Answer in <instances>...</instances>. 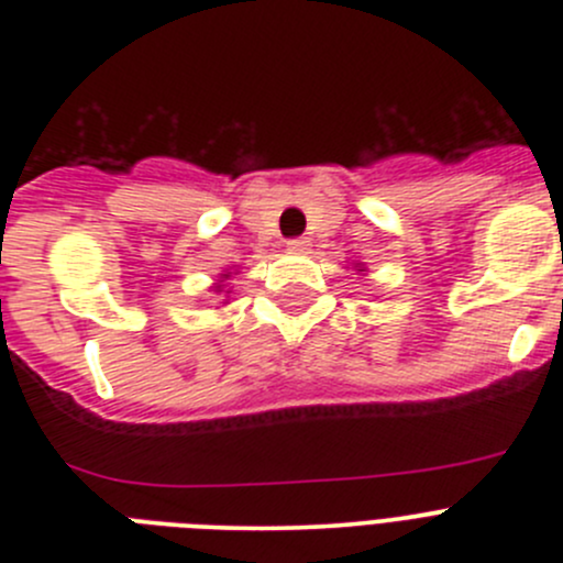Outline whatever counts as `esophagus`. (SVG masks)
<instances>
[{
  "label": "esophagus",
  "mask_w": 563,
  "mask_h": 563,
  "mask_svg": "<svg viewBox=\"0 0 563 563\" xmlns=\"http://www.w3.org/2000/svg\"><path fill=\"white\" fill-rule=\"evenodd\" d=\"M310 247V242L305 236H297V239H288V250L291 253H305V250Z\"/></svg>",
  "instance_id": "esophagus-1"
}]
</instances>
